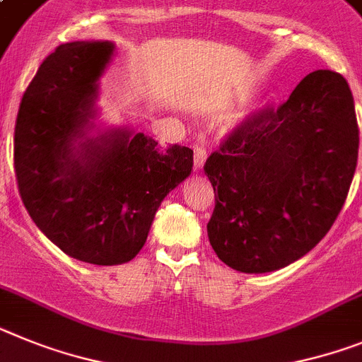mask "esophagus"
Instances as JSON below:
<instances>
[{
  "label": "esophagus",
  "mask_w": 362,
  "mask_h": 362,
  "mask_svg": "<svg viewBox=\"0 0 362 362\" xmlns=\"http://www.w3.org/2000/svg\"><path fill=\"white\" fill-rule=\"evenodd\" d=\"M206 159V148L205 144H196L194 146V168L199 170Z\"/></svg>",
  "instance_id": "1"
}]
</instances>
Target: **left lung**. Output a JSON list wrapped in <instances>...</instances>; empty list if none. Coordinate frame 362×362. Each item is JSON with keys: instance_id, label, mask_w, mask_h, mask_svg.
<instances>
[{"instance_id": "obj_1", "label": "left lung", "mask_w": 362, "mask_h": 362, "mask_svg": "<svg viewBox=\"0 0 362 362\" xmlns=\"http://www.w3.org/2000/svg\"><path fill=\"white\" fill-rule=\"evenodd\" d=\"M359 153L350 86L313 71L284 104L258 110L206 159L216 205L206 223L218 258L242 273L293 264L341 212Z\"/></svg>"}]
</instances>
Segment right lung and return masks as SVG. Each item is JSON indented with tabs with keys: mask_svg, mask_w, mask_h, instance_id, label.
I'll use <instances>...</instances> for the list:
<instances>
[{
	"mask_svg": "<svg viewBox=\"0 0 362 362\" xmlns=\"http://www.w3.org/2000/svg\"><path fill=\"white\" fill-rule=\"evenodd\" d=\"M113 45L64 43L42 62L14 128L18 190L36 227L80 262L135 258L170 190L190 175L194 151L129 129L84 137Z\"/></svg>",
	"mask_w": 362,
	"mask_h": 362,
	"instance_id": "right-lung-1",
	"label": "right lung"
}]
</instances>
